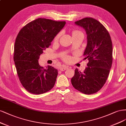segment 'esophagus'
<instances>
[{"label": "esophagus", "mask_w": 126, "mask_h": 126, "mask_svg": "<svg viewBox=\"0 0 126 126\" xmlns=\"http://www.w3.org/2000/svg\"><path fill=\"white\" fill-rule=\"evenodd\" d=\"M68 67L67 66H65V65H64V66H62V67H60V70L61 71H64L65 70H66V69H67Z\"/></svg>", "instance_id": "1"}]
</instances>
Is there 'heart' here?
<instances>
[{"instance_id": "b5f03b06", "label": "heart", "mask_w": 126, "mask_h": 126, "mask_svg": "<svg viewBox=\"0 0 126 126\" xmlns=\"http://www.w3.org/2000/svg\"><path fill=\"white\" fill-rule=\"evenodd\" d=\"M80 32H81L79 31L75 30V31H74L73 32V35H74V34H77V33H80ZM60 35H61V33H59V34H58L57 35H56V36H55V38H54V41H58V40L59 39V38H60ZM64 59L65 60L67 61V60H68V59H69V57H68V56H64Z\"/></svg>"}]
</instances>
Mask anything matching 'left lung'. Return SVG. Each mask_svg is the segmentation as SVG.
<instances>
[{"label": "left lung", "mask_w": 126, "mask_h": 126, "mask_svg": "<svg viewBox=\"0 0 126 126\" xmlns=\"http://www.w3.org/2000/svg\"><path fill=\"white\" fill-rule=\"evenodd\" d=\"M86 32L87 44L84 55L87 67L83 72L78 68L71 79L76 90L85 94L98 92L106 83L112 63V44L110 34L102 24L92 18L75 21Z\"/></svg>", "instance_id": "8db88e82"}]
</instances>
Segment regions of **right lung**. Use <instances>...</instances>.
<instances>
[{"label": "right lung", "instance_id": "obj_1", "mask_svg": "<svg viewBox=\"0 0 126 126\" xmlns=\"http://www.w3.org/2000/svg\"><path fill=\"white\" fill-rule=\"evenodd\" d=\"M65 23L38 18L24 26L17 35L14 47L15 66L20 83L32 94H43L54 86L58 70L50 65L46 68L40 66L38 60Z\"/></svg>", "mask_w": 126, "mask_h": 126}]
</instances>
